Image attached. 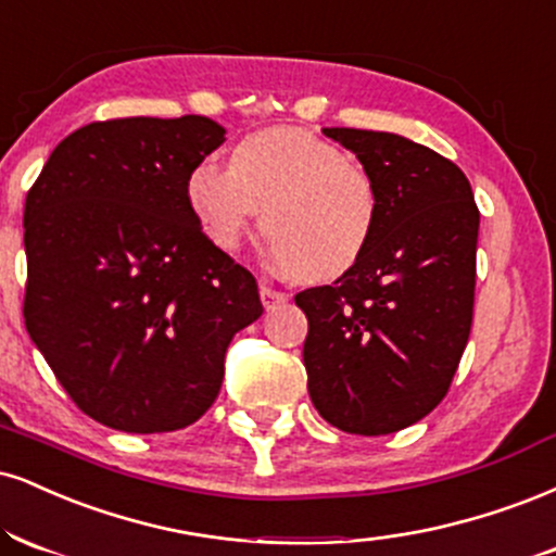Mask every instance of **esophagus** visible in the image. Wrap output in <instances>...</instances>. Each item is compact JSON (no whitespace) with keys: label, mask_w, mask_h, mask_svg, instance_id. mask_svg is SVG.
<instances>
[{"label":"esophagus","mask_w":556,"mask_h":556,"mask_svg":"<svg viewBox=\"0 0 556 556\" xmlns=\"http://www.w3.org/2000/svg\"><path fill=\"white\" fill-rule=\"evenodd\" d=\"M290 295L282 290H274V287H261V303H264L266 311H274V307L285 305Z\"/></svg>","instance_id":"obj_1"}]
</instances>
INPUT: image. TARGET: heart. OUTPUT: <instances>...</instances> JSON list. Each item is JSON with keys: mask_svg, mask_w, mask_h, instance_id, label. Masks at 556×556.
<instances>
[{"mask_svg": "<svg viewBox=\"0 0 556 556\" xmlns=\"http://www.w3.org/2000/svg\"><path fill=\"white\" fill-rule=\"evenodd\" d=\"M193 217L217 249L232 251L261 212L274 256L303 282L342 277L378 223L370 170L303 129H266L232 147L227 168L197 165L186 178Z\"/></svg>", "mask_w": 556, "mask_h": 556, "instance_id": "b5f03b06", "label": "heart"}]
</instances>
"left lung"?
Masks as SVG:
<instances>
[{"label": "left lung", "instance_id": "obj_1", "mask_svg": "<svg viewBox=\"0 0 556 556\" xmlns=\"http://www.w3.org/2000/svg\"><path fill=\"white\" fill-rule=\"evenodd\" d=\"M378 189V223L352 269L298 292L307 393L350 434L399 432L445 399L466 350L479 210L456 163L388 131L324 129Z\"/></svg>", "mask_w": 556, "mask_h": 556}]
</instances>
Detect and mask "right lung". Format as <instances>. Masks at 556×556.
<instances>
[{"instance_id": "1", "label": "right lung", "mask_w": 556, "mask_h": 556, "mask_svg": "<svg viewBox=\"0 0 556 556\" xmlns=\"http://www.w3.org/2000/svg\"><path fill=\"white\" fill-rule=\"evenodd\" d=\"M225 142L206 116L113 118L56 144L25 199V329L96 422L173 432L217 399L264 305L202 232L186 178Z\"/></svg>"}]
</instances>
